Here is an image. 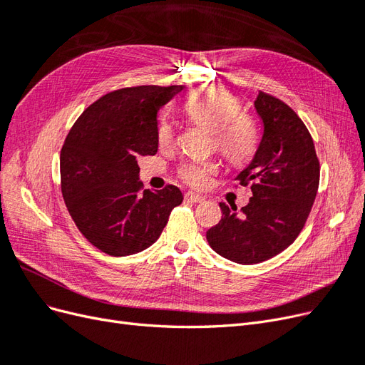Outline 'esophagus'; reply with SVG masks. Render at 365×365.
<instances>
[{
    "label": "esophagus",
    "mask_w": 365,
    "mask_h": 365,
    "mask_svg": "<svg viewBox=\"0 0 365 365\" xmlns=\"http://www.w3.org/2000/svg\"><path fill=\"white\" fill-rule=\"evenodd\" d=\"M185 200L190 201V202H195V204H196V202H204V201H205L201 195H196V193H193V192L185 193Z\"/></svg>",
    "instance_id": "esophagus-1"
}]
</instances>
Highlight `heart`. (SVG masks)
<instances>
[{"label":"heart","mask_w":365,"mask_h":365,"mask_svg":"<svg viewBox=\"0 0 365 365\" xmlns=\"http://www.w3.org/2000/svg\"><path fill=\"white\" fill-rule=\"evenodd\" d=\"M240 98L222 86H205L195 91L184 105L185 114L193 123L213 132L215 148L230 164L244 165L257 150L259 125L248 113H242ZM157 141L161 149L175 143V132L168 120L160 121ZM217 173V165L210 161H192L181 165L180 176L184 182L202 189Z\"/></svg>","instance_id":"heart-1"}]
</instances>
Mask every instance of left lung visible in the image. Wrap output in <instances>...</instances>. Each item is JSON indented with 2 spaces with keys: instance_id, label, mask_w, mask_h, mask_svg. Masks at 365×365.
<instances>
[{
  "instance_id": "left-lung-1",
  "label": "left lung",
  "mask_w": 365,
  "mask_h": 365,
  "mask_svg": "<svg viewBox=\"0 0 365 365\" xmlns=\"http://www.w3.org/2000/svg\"><path fill=\"white\" fill-rule=\"evenodd\" d=\"M263 135L248 168L237 178L251 184L252 196L240 208L220 202L222 219L207 231L219 256L240 264L268 260L300 235L319 184L314 140L294 109L280 98L259 91L254 102Z\"/></svg>"
}]
</instances>
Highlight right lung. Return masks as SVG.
<instances>
[{
    "label": "right lung",
    "instance_id": "obj_1",
    "mask_svg": "<svg viewBox=\"0 0 365 365\" xmlns=\"http://www.w3.org/2000/svg\"><path fill=\"white\" fill-rule=\"evenodd\" d=\"M182 85L121 88L88 106L61 150V190L76 227L96 248L121 257L155 242L182 202L172 184L145 190L140 157L158 150V111Z\"/></svg>",
    "mask_w": 365,
    "mask_h": 365
}]
</instances>
